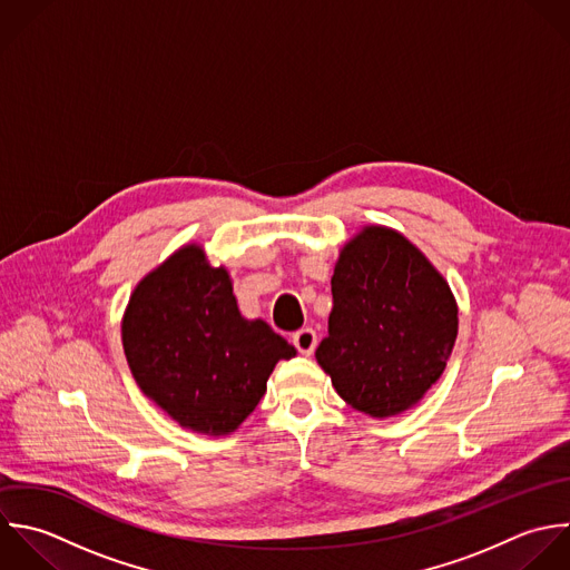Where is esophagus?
Masks as SVG:
<instances>
[{
  "instance_id": "esophagus-1",
  "label": "esophagus",
  "mask_w": 570,
  "mask_h": 570,
  "mask_svg": "<svg viewBox=\"0 0 570 570\" xmlns=\"http://www.w3.org/2000/svg\"><path fill=\"white\" fill-rule=\"evenodd\" d=\"M293 344L302 355H313L317 346V333L313 328H302L293 335Z\"/></svg>"
}]
</instances>
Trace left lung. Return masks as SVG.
Listing matches in <instances>:
<instances>
[{"label": "left lung", "instance_id": "1", "mask_svg": "<svg viewBox=\"0 0 570 570\" xmlns=\"http://www.w3.org/2000/svg\"><path fill=\"white\" fill-rule=\"evenodd\" d=\"M331 288L328 337L315 357L337 395L380 420L415 406L455 346L449 282L402 233L364 226L342 248Z\"/></svg>", "mask_w": 570, "mask_h": 570}]
</instances>
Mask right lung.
I'll return each instance as SVG.
<instances>
[{"mask_svg": "<svg viewBox=\"0 0 570 570\" xmlns=\"http://www.w3.org/2000/svg\"><path fill=\"white\" fill-rule=\"evenodd\" d=\"M121 344L141 393L179 426L233 433L259 404L279 360L295 357L282 335L237 308L230 275L188 244L132 291Z\"/></svg>", "mask_w": 570, "mask_h": 570, "instance_id": "add662e5", "label": "right lung"}]
</instances>
